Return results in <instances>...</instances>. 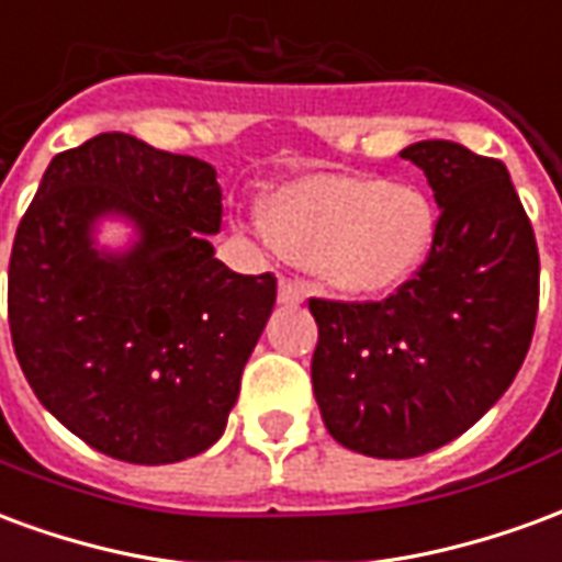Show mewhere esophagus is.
Here are the masks:
<instances>
[{"instance_id":"esophagus-1","label":"esophagus","mask_w":562,"mask_h":562,"mask_svg":"<svg viewBox=\"0 0 562 562\" xmlns=\"http://www.w3.org/2000/svg\"><path fill=\"white\" fill-rule=\"evenodd\" d=\"M306 297L304 282L294 280V277H282L280 280V304L285 306H297Z\"/></svg>"}]
</instances>
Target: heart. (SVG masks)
<instances>
[{"label":"heart","mask_w":562,"mask_h":562,"mask_svg":"<svg viewBox=\"0 0 562 562\" xmlns=\"http://www.w3.org/2000/svg\"><path fill=\"white\" fill-rule=\"evenodd\" d=\"M261 222L282 256L355 297L413 280L436 234L434 204L422 189L346 173L282 186L265 201Z\"/></svg>","instance_id":"obj_1"}]
</instances>
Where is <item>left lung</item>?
<instances>
[{
  "instance_id": "1",
  "label": "left lung",
  "mask_w": 562,
  "mask_h": 562,
  "mask_svg": "<svg viewBox=\"0 0 562 562\" xmlns=\"http://www.w3.org/2000/svg\"><path fill=\"white\" fill-rule=\"evenodd\" d=\"M401 156L439 204L424 265L385 301L310 297L325 427L385 460L470 430L518 376L539 310L536 234L506 165L454 140H418Z\"/></svg>"
}]
</instances>
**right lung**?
<instances>
[{
	"label": "right lung",
	"mask_w": 562,
	"mask_h": 562,
	"mask_svg": "<svg viewBox=\"0 0 562 562\" xmlns=\"http://www.w3.org/2000/svg\"><path fill=\"white\" fill-rule=\"evenodd\" d=\"M104 212L139 225L123 257L91 246ZM220 228L213 165L123 132L56 153L20 220L8 261L20 370L44 409L108 458L177 463L225 430L277 277L213 258Z\"/></svg>",
	"instance_id": "obj_1"
}]
</instances>
